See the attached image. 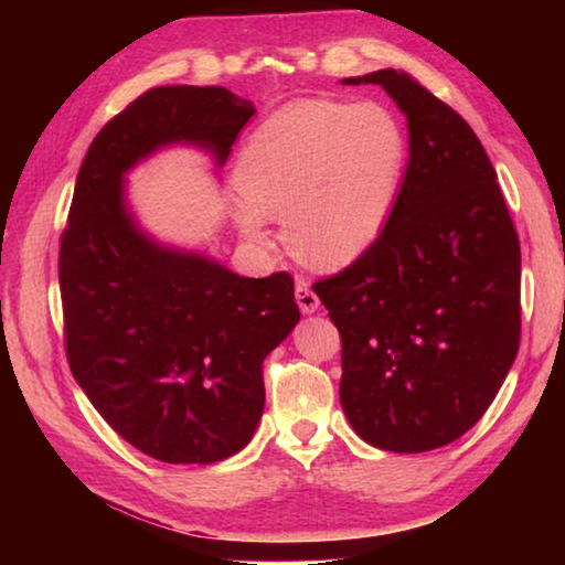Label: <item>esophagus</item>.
I'll list each match as a JSON object with an SVG mask.
<instances>
[{
  "label": "esophagus",
  "mask_w": 565,
  "mask_h": 565,
  "mask_svg": "<svg viewBox=\"0 0 565 565\" xmlns=\"http://www.w3.org/2000/svg\"><path fill=\"white\" fill-rule=\"evenodd\" d=\"M296 301H299V309L303 313H317L319 306H321L319 296L311 291V286H309V281H306V279L296 281Z\"/></svg>",
  "instance_id": "obj_1"
}]
</instances>
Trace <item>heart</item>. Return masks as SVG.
<instances>
[{"label":"heart","instance_id":"1","mask_svg":"<svg viewBox=\"0 0 565 565\" xmlns=\"http://www.w3.org/2000/svg\"><path fill=\"white\" fill-rule=\"evenodd\" d=\"M408 137L379 104L294 102L256 129L234 167V224L266 246L281 216L291 252L317 269L349 266L379 242L394 212Z\"/></svg>","mask_w":565,"mask_h":565}]
</instances>
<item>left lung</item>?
I'll list each match as a JSON object with an SVG mask.
<instances>
[{"instance_id": "1", "label": "left lung", "mask_w": 565, "mask_h": 565, "mask_svg": "<svg viewBox=\"0 0 565 565\" xmlns=\"http://www.w3.org/2000/svg\"><path fill=\"white\" fill-rule=\"evenodd\" d=\"M341 84H379L408 129L384 234L313 286L341 333V408L371 446L434 451L486 414L519 353V236L489 154L448 104L396 70Z\"/></svg>"}]
</instances>
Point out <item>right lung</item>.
<instances>
[{"label": "right lung", "instance_id": "obj_1", "mask_svg": "<svg viewBox=\"0 0 565 565\" xmlns=\"http://www.w3.org/2000/svg\"><path fill=\"white\" fill-rule=\"evenodd\" d=\"M256 114L224 87H157L117 114L76 177L62 234L64 339L76 384L104 420L164 463H216L252 441L262 363L301 313L289 274L248 279L145 232L129 171L169 147L226 164Z\"/></svg>", "mask_w": 565, "mask_h": 565}]
</instances>
